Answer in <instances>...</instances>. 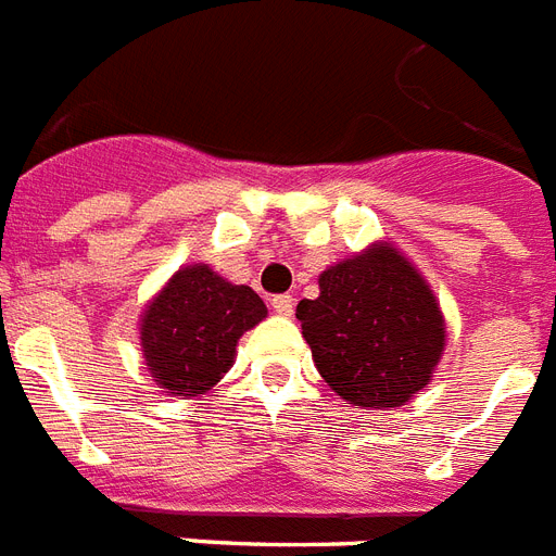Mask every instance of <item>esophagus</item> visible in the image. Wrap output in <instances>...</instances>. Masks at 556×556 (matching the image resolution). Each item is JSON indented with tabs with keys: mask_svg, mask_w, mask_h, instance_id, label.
Wrapping results in <instances>:
<instances>
[{
	"mask_svg": "<svg viewBox=\"0 0 556 556\" xmlns=\"http://www.w3.org/2000/svg\"><path fill=\"white\" fill-rule=\"evenodd\" d=\"M273 309L278 315H292V309H295V299H292V295H275Z\"/></svg>",
	"mask_w": 556,
	"mask_h": 556,
	"instance_id": "obj_1",
	"label": "esophagus"
}]
</instances>
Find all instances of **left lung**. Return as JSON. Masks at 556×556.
Masks as SVG:
<instances>
[{
  "mask_svg": "<svg viewBox=\"0 0 556 556\" xmlns=\"http://www.w3.org/2000/svg\"><path fill=\"white\" fill-rule=\"evenodd\" d=\"M295 309L321 379L364 410L402 407L433 376L445 318L428 281L390 243L324 269Z\"/></svg>",
  "mask_w": 556,
  "mask_h": 556,
  "instance_id": "8db88e82",
  "label": "left lung"
}]
</instances>
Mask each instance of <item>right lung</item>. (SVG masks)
I'll return each instance as SVG.
<instances>
[{"mask_svg": "<svg viewBox=\"0 0 556 556\" xmlns=\"http://www.w3.org/2000/svg\"><path fill=\"white\" fill-rule=\"evenodd\" d=\"M264 318L255 290L224 281L206 264L184 266L146 306V367L168 396H203L232 367L238 339Z\"/></svg>", "mask_w": 556, "mask_h": 556, "instance_id": "add662e5", "label": "right lung"}]
</instances>
